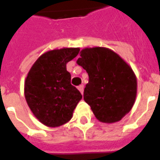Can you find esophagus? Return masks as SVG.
<instances>
[{
  "label": "esophagus",
  "mask_w": 160,
  "mask_h": 160,
  "mask_svg": "<svg viewBox=\"0 0 160 160\" xmlns=\"http://www.w3.org/2000/svg\"><path fill=\"white\" fill-rule=\"evenodd\" d=\"M78 89H79V91H80V93L83 94L84 85H80V86H79V87H78Z\"/></svg>",
  "instance_id": "esophagus-1"
}]
</instances>
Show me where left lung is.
I'll return each instance as SVG.
<instances>
[{
  "label": "left lung",
  "mask_w": 160,
  "mask_h": 160,
  "mask_svg": "<svg viewBox=\"0 0 160 160\" xmlns=\"http://www.w3.org/2000/svg\"><path fill=\"white\" fill-rule=\"evenodd\" d=\"M77 64L86 70L89 81L84 100L104 123H114L131 111L137 94V79L128 64L105 47L84 48Z\"/></svg>",
  "instance_id": "obj_1"
}]
</instances>
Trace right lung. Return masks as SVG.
I'll use <instances>...</instances> for the list:
<instances>
[{
	"label": "right lung",
	"instance_id": "add662e5",
	"mask_svg": "<svg viewBox=\"0 0 160 160\" xmlns=\"http://www.w3.org/2000/svg\"><path fill=\"white\" fill-rule=\"evenodd\" d=\"M80 48L52 49L37 59L25 80L24 93L34 117L49 128L60 127L73 118L82 95L71 85L67 63Z\"/></svg>",
	"mask_w": 160,
	"mask_h": 160
}]
</instances>
